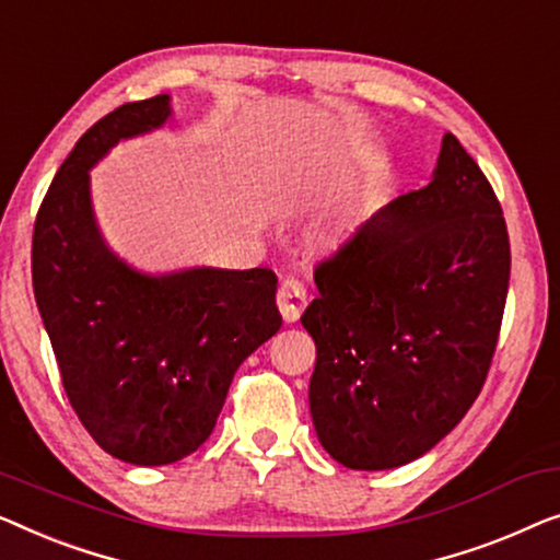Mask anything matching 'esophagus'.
<instances>
[{"mask_svg": "<svg viewBox=\"0 0 560 560\" xmlns=\"http://www.w3.org/2000/svg\"><path fill=\"white\" fill-rule=\"evenodd\" d=\"M277 304L287 322H296L306 306V287L296 277H287L277 291Z\"/></svg>", "mask_w": 560, "mask_h": 560, "instance_id": "1", "label": "esophagus"}]
</instances>
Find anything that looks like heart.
<instances>
[{"mask_svg":"<svg viewBox=\"0 0 560 560\" xmlns=\"http://www.w3.org/2000/svg\"><path fill=\"white\" fill-rule=\"evenodd\" d=\"M362 215H365V202L360 198L342 202L340 208L322 218L317 228L312 231L314 246L319 248L340 246L342 241H348L350 235L358 231V225L362 223Z\"/></svg>","mask_w":560,"mask_h":560,"instance_id":"obj_1","label":"heart"}]
</instances>
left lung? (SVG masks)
<instances>
[{"instance_id":"8db88e82","label":"left lung","mask_w":560,"mask_h":560,"mask_svg":"<svg viewBox=\"0 0 560 560\" xmlns=\"http://www.w3.org/2000/svg\"><path fill=\"white\" fill-rule=\"evenodd\" d=\"M314 281L302 325L322 446L365 471L419 459L482 390L510 283L500 200L454 133L434 179L365 220Z\"/></svg>"}]
</instances>
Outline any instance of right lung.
<instances>
[{
  "instance_id": "1",
  "label": "right lung",
  "mask_w": 560,
  "mask_h": 560,
  "mask_svg": "<svg viewBox=\"0 0 560 560\" xmlns=\"http://www.w3.org/2000/svg\"><path fill=\"white\" fill-rule=\"evenodd\" d=\"M167 116L162 93L93 124L52 177L33 231L37 310L70 406L104 452L139 467L205 444L235 370L281 327L271 269L144 277L101 241L89 170Z\"/></svg>"
}]
</instances>
